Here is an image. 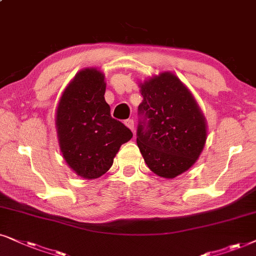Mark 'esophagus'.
Instances as JSON below:
<instances>
[{
  "label": "esophagus",
  "mask_w": 256,
  "mask_h": 256,
  "mask_svg": "<svg viewBox=\"0 0 256 256\" xmlns=\"http://www.w3.org/2000/svg\"><path fill=\"white\" fill-rule=\"evenodd\" d=\"M124 122H125V125L128 126V128H130L131 131H134V119H126Z\"/></svg>",
  "instance_id": "34e87169"
}]
</instances>
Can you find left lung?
I'll return each instance as SVG.
<instances>
[{"label": "left lung", "instance_id": "1", "mask_svg": "<svg viewBox=\"0 0 256 256\" xmlns=\"http://www.w3.org/2000/svg\"><path fill=\"white\" fill-rule=\"evenodd\" d=\"M137 145L146 165L162 178L188 170L206 142L205 118L176 74L162 72L140 85Z\"/></svg>", "mask_w": 256, "mask_h": 256}]
</instances>
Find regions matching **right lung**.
<instances>
[{
	"mask_svg": "<svg viewBox=\"0 0 256 256\" xmlns=\"http://www.w3.org/2000/svg\"><path fill=\"white\" fill-rule=\"evenodd\" d=\"M104 74L84 69L68 85L56 114L57 134L63 158L85 179H96L112 166L114 158L132 132L112 118L105 102Z\"/></svg>",
	"mask_w": 256,
	"mask_h": 256,
	"instance_id": "1",
	"label": "right lung"
}]
</instances>
